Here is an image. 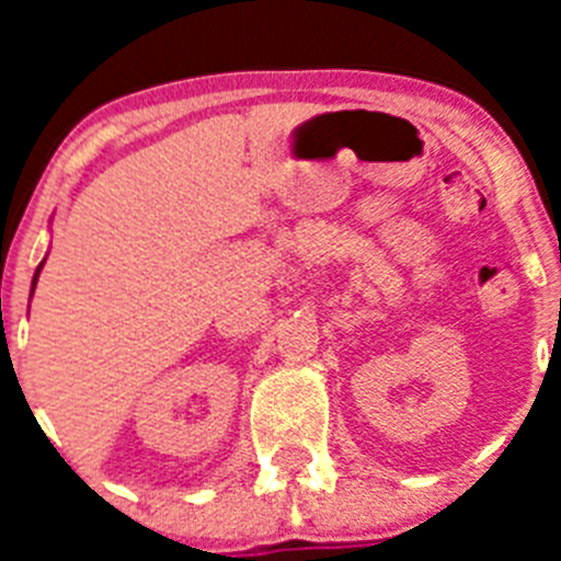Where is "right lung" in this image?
I'll return each instance as SVG.
<instances>
[{
    "instance_id": "right-lung-1",
    "label": "right lung",
    "mask_w": 561,
    "mask_h": 561,
    "mask_svg": "<svg viewBox=\"0 0 561 561\" xmlns=\"http://www.w3.org/2000/svg\"><path fill=\"white\" fill-rule=\"evenodd\" d=\"M42 266H44V261H42V264H38V270H36V275H33V289H36V280H38V272H42Z\"/></svg>"
}]
</instances>
